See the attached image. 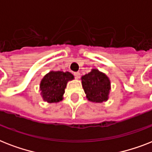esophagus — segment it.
Listing matches in <instances>:
<instances>
[{
	"mask_svg": "<svg viewBox=\"0 0 152 152\" xmlns=\"http://www.w3.org/2000/svg\"><path fill=\"white\" fill-rule=\"evenodd\" d=\"M74 75H75L76 78H79L80 75H80L79 72H75V73H74Z\"/></svg>",
	"mask_w": 152,
	"mask_h": 152,
	"instance_id": "esophagus-1",
	"label": "esophagus"
}]
</instances>
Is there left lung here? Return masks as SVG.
<instances>
[{"mask_svg":"<svg viewBox=\"0 0 152 152\" xmlns=\"http://www.w3.org/2000/svg\"><path fill=\"white\" fill-rule=\"evenodd\" d=\"M82 83L88 100L101 103L107 99L110 91L108 77L98 70H93L82 77Z\"/></svg>","mask_w":152,"mask_h":152,"instance_id":"left-lung-1","label":"left lung"}]
</instances>
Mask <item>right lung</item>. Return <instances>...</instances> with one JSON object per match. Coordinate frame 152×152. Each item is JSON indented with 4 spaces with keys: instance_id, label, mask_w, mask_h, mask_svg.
I'll return each instance as SVG.
<instances>
[{
    "instance_id": "1",
    "label": "right lung",
    "mask_w": 152,
    "mask_h": 152,
    "mask_svg": "<svg viewBox=\"0 0 152 152\" xmlns=\"http://www.w3.org/2000/svg\"><path fill=\"white\" fill-rule=\"evenodd\" d=\"M74 79V76L70 72L51 71L44 77L40 88L45 101L48 103H56L63 99L66 83Z\"/></svg>"
}]
</instances>
